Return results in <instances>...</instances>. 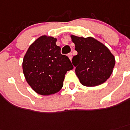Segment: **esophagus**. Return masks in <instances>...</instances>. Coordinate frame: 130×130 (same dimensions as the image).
I'll list each match as a JSON object with an SVG mask.
<instances>
[{"instance_id": "esophagus-1", "label": "esophagus", "mask_w": 130, "mask_h": 130, "mask_svg": "<svg viewBox=\"0 0 130 130\" xmlns=\"http://www.w3.org/2000/svg\"><path fill=\"white\" fill-rule=\"evenodd\" d=\"M68 57H69V59H70V60H72V53H69V54H68Z\"/></svg>"}]
</instances>
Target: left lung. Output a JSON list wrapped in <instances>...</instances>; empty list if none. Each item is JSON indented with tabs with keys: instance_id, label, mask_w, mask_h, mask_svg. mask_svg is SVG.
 I'll return each instance as SVG.
<instances>
[{
	"instance_id": "left-lung-1",
	"label": "left lung",
	"mask_w": 130,
	"mask_h": 130,
	"mask_svg": "<svg viewBox=\"0 0 130 130\" xmlns=\"http://www.w3.org/2000/svg\"><path fill=\"white\" fill-rule=\"evenodd\" d=\"M77 54L72 61L76 76L85 87H96L105 83L112 74L116 59L105 45L88 36L71 35Z\"/></svg>"
}]
</instances>
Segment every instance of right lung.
Wrapping results in <instances>:
<instances>
[{"instance_id": "1", "label": "right lung", "mask_w": 130, "mask_h": 130, "mask_svg": "<svg viewBox=\"0 0 130 130\" xmlns=\"http://www.w3.org/2000/svg\"><path fill=\"white\" fill-rule=\"evenodd\" d=\"M56 41L53 36H41L29 46L23 59L25 80L40 95L58 92L63 85L65 74L74 68L69 58L61 54Z\"/></svg>"}]
</instances>
